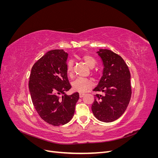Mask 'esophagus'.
Instances as JSON below:
<instances>
[{
  "instance_id": "1",
  "label": "esophagus",
  "mask_w": 158,
  "mask_h": 158,
  "mask_svg": "<svg viewBox=\"0 0 158 158\" xmlns=\"http://www.w3.org/2000/svg\"><path fill=\"white\" fill-rule=\"evenodd\" d=\"M84 95H85V94H84V93H80L79 94V96H80V98H83L84 96Z\"/></svg>"
}]
</instances>
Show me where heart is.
I'll return each instance as SVG.
<instances>
[{
  "label": "heart",
  "mask_w": 158,
  "mask_h": 158,
  "mask_svg": "<svg viewBox=\"0 0 158 158\" xmlns=\"http://www.w3.org/2000/svg\"><path fill=\"white\" fill-rule=\"evenodd\" d=\"M82 60L84 63L90 69H93L96 64V61L92 56L89 55H84L82 56ZM66 73L68 76H71L73 74V62L69 60L66 64ZM93 86V82L92 80L84 78H77L72 83V87L76 92L84 93Z\"/></svg>",
  "instance_id": "heart-1"
}]
</instances>
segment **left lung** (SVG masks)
Listing matches in <instances>:
<instances>
[{
    "mask_svg": "<svg viewBox=\"0 0 158 158\" xmlns=\"http://www.w3.org/2000/svg\"><path fill=\"white\" fill-rule=\"evenodd\" d=\"M102 59L103 76L95 92H102L104 95L96 94L92 110L99 121L111 123L125 113L131 98V73L128 66L121 56L109 49L96 52Z\"/></svg>",
    "mask_w": 158,
    "mask_h": 158,
    "instance_id": "left-lung-1",
    "label": "left lung"
}]
</instances>
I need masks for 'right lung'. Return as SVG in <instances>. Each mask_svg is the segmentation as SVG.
<instances>
[{
  "instance_id": "1",
  "label": "right lung",
  "mask_w": 158,
  "mask_h": 158,
  "mask_svg": "<svg viewBox=\"0 0 158 158\" xmlns=\"http://www.w3.org/2000/svg\"><path fill=\"white\" fill-rule=\"evenodd\" d=\"M68 56L63 49L48 51L33 64L30 76L33 106L41 118L53 126L71 120L79 99L78 92L65 94L71 88L66 73Z\"/></svg>"
}]
</instances>
